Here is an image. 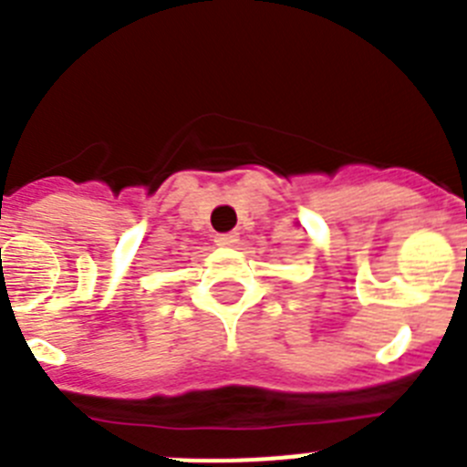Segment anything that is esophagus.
I'll return each mask as SVG.
<instances>
[{"label":"esophagus","mask_w":467,"mask_h":467,"mask_svg":"<svg viewBox=\"0 0 467 467\" xmlns=\"http://www.w3.org/2000/svg\"><path fill=\"white\" fill-rule=\"evenodd\" d=\"M214 243H217V245H222V247L236 245L238 234H236V231H231V234H217V236H214Z\"/></svg>","instance_id":"34e87169"}]
</instances>
